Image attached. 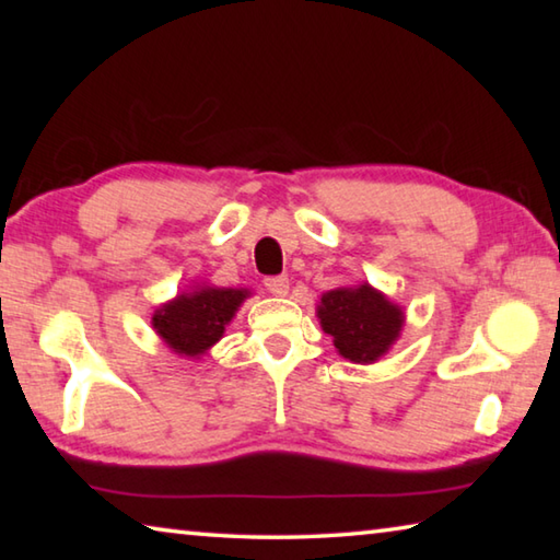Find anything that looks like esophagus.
Wrapping results in <instances>:
<instances>
[{
    "label": "esophagus",
    "mask_w": 560,
    "mask_h": 560,
    "mask_svg": "<svg viewBox=\"0 0 560 560\" xmlns=\"http://www.w3.org/2000/svg\"><path fill=\"white\" fill-rule=\"evenodd\" d=\"M264 287H267V291L273 293V296H287L289 277H269V279H264Z\"/></svg>",
    "instance_id": "obj_1"
}]
</instances>
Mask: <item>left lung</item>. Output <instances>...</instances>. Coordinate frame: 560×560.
Returning <instances> with one entry per match:
<instances>
[{"mask_svg": "<svg viewBox=\"0 0 560 560\" xmlns=\"http://www.w3.org/2000/svg\"><path fill=\"white\" fill-rule=\"evenodd\" d=\"M324 334L334 338L338 355L350 363H375L395 346L405 311L368 281L326 291L316 306Z\"/></svg>", "mask_w": 560, "mask_h": 560, "instance_id": "left-lung-1", "label": "left lung"}]
</instances>
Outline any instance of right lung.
Wrapping results in <instances>:
<instances>
[{
    "label": "right lung",
    "instance_id": "right-lung-1",
    "mask_svg": "<svg viewBox=\"0 0 560 560\" xmlns=\"http://www.w3.org/2000/svg\"><path fill=\"white\" fill-rule=\"evenodd\" d=\"M249 296V289H224L195 281L175 299L160 303L150 326L175 355L200 360L207 350L220 343L224 328Z\"/></svg>",
    "mask_w": 560,
    "mask_h": 560
}]
</instances>
